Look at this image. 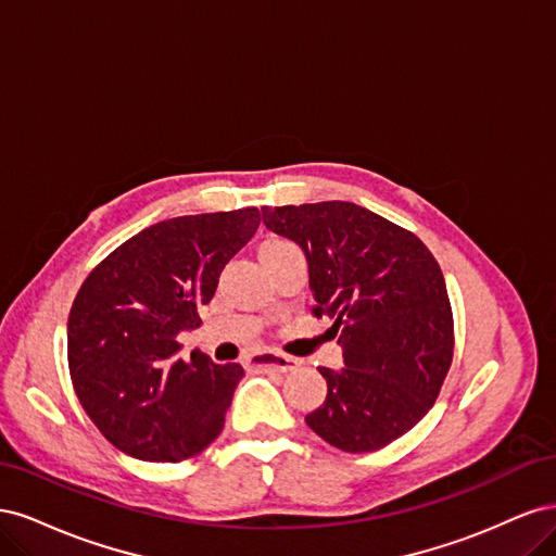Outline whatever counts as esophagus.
I'll list each match as a JSON object with an SVG mask.
<instances>
[{
  "label": "esophagus",
  "instance_id": "obj_1",
  "mask_svg": "<svg viewBox=\"0 0 556 556\" xmlns=\"http://www.w3.org/2000/svg\"><path fill=\"white\" fill-rule=\"evenodd\" d=\"M248 366L255 368V371H278V374H288L294 371L299 366L296 359L285 357V355H276V352H257L248 359Z\"/></svg>",
  "mask_w": 556,
  "mask_h": 556
}]
</instances>
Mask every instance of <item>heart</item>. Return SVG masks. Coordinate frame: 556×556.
Returning a JSON list of instances; mask_svg holds the SVG:
<instances>
[{"mask_svg":"<svg viewBox=\"0 0 556 556\" xmlns=\"http://www.w3.org/2000/svg\"><path fill=\"white\" fill-rule=\"evenodd\" d=\"M278 243H282V241H271V243H266V245H264V250H266V248H271V245H278Z\"/></svg>","mask_w":556,"mask_h":556,"instance_id":"1","label":"heart"}]
</instances>
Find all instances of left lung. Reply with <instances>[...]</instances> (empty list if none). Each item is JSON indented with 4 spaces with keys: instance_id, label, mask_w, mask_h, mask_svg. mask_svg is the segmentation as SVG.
Wrapping results in <instances>:
<instances>
[{
    "instance_id": "1",
    "label": "left lung",
    "mask_w": 556,
    "mask_h": 556,
    "mask_svg": "<svg viewBox=\"0 0 556 556\" xmlns=\"http://www.w3.org/2000/svg\"><path fill=\"white\" fill-rule=\"evenodd\" d=\"M266 229L306 252L313 315L333 319L343 368H319L323 406L306 425L343 452L401 439L439 399L452 364L445 278L413 231L350 201L262 208Z\"/></svg>"
}]
</instances>
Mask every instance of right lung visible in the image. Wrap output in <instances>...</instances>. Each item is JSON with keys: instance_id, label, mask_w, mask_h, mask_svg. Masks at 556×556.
Masks as SVG:
<instances>
[{"instance_id": "1", "label": "right lung", "mask_w": 556, "mask_h": 556, "mask_svg": "<svg viewBox=\"0 0 556 556\" xmlns=\"http://www.w3.org/2000/svg\"><path fill=\"white\" fill-rule=\"evenodd\" d=\"M257 208L182 215L139 231L97 264L74 299L66 355L80 406L117 450L182 462L208 447L243 366L192 352L178 333L201 325L225 264L255 237Z\"/></svg>"}]
</instances>
